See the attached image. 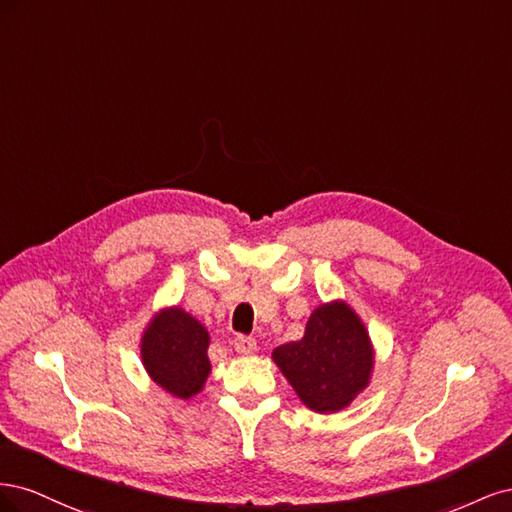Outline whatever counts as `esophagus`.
Wrapping results in <instances>:
<instances>
[{
    "label": "esophagus",
    "instance_id": "esophagus-1",
    "mask_svg": "<svg viewBox=\"0 0 512 512\" xmlns=\"http://www.w3.org/2000/svg\"><path fill=\"white\" fill-rule=\"evenodd\" d=\"M232 346H235V350L239 352V354H252V352H256V339H252V337H247V335H237L235 337V342H232Z\"/></svg>",
    "mask_w": 512,
    "mask_h": 512
}]
</instances>
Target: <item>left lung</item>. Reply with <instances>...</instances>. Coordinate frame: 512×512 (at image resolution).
Listing matches in <instances>:
<instances>
[{
  "label": "left lung",
  "mask_w": 512,
  "mask_h": 512,
  "mask_svg": "<svg viewBox=\"0 0 512 512\" xmlns=\"http://www.w3.org/2000/svg\"><path fill=\"white\" fill-rule=\"evenodd\" d=\"M273 361L305 408L335 414L369 386L376 350L354 307L333 299L314 309L299 342L273 350Z\"/></svg>",
  "instance_id": "8db88e82"
}]
</instances>
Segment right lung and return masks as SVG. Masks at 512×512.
Returning <instances> with one entry per match:
<instances>
[{"mask_svg":"<svg viewBox=\"0 0 512 512\" xmlns=\"http://www.w3.org/2000/svg\"><path fill=\"white\" fill-rule=\"evenodd\" d=\"M207 327L179 305L160 307L141 335V361L151 382L179 399L203 391L211 374Z\"/></svg>","mask_w":512,"mask_h":512,"instance_id":"obj_1","label":"right lung"}]
</instances>
